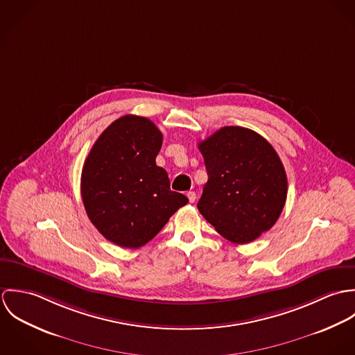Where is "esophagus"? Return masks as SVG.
Masks as SVG:
<instances>
[{"mask_svg":"<svg viewBox=\"0 0 355 355\" xmlns=\"http://www.w3.org/2000/svg\"><path fill=\"white\" fill-rule=\"evenodd\" d=\"M187 198H189V201H190V202H196V200H197V194H196V191H189V193H187Z\"/></svg>","mask_w":355,"mask_h":355,"instance_id":"esophagus-1","label":"esophagus"}]
</instances>
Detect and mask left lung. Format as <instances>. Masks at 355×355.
<instances>
[{
    "instance_id": "left-lung-1",
    "label": "left lung",
    "mask_w": 355,
    "mask_h": 355,
    "mask_svg": "<svg viewBox=\"0 0 355 355\" xmlns=\"http://www.w3.org/2000/svg\"><path fill=\"white\" fill-rule=\"evenodd\" d=\"M207 171L198 210L232 243L270 230L287 198V176L272 145L253 130L223 127L198 145Z\"/></svg>"
}]
</instances>
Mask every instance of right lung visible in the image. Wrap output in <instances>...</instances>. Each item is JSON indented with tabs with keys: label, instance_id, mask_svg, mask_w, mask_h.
Returning <instances> with one entry per match:
<instances>
[{
	"label": "right lung",
	"instance_id": "add662e5",
	"mask_svg": "<svg viewBox=\"0 0 355 355\" xmlns=\"http://www.w3.org/2000/svg\"><path fill=\"white\" fill-rule=\"evenodd\" d=\"M162 134L152 120L127 114L114 120L93 145L80 179L82 200L94 227L109 242L138 249L189 202L172 191L155 157Z\"/></svg>",
	"mask_w": 355,
	"mask_h": 355
}]
</instances>
